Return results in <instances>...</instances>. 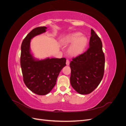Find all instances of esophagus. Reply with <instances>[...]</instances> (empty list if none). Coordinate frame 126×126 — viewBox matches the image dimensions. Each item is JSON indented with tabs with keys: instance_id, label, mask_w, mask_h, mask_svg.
<instances>
[{
	"instance_id": "34e87169",
	"label": "esophagus",
	"mask_w": 126,
	"mask_h": 126,
	"mask_svg": "<svg viewBox=\"0 0 126 126\" xmlns=\"http://www.w3.org/2000/svg\"><path fill=\"white\" fill-rule=\"evenodd\" d=\"M66 64H67V66L69 65V60L68 59H67V60H66Z\"/></svg>"
}]
</instances>
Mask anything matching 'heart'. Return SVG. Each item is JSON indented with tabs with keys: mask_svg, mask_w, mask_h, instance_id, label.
Listing matches in <instances>:
<instances>
[{
	"mask_svg": "<svg viewBox=\"0 0 126 126\" xmlns=\"http://www.w3.org/2000/svg\"><path fill=\"white\" fill-rule=\"evenodd\" d=\"M82 35L79 32L72 33L63 39L62 43L64 46L71 44L68 49V52L69 55H78L84 50L87 44V39L85 36H81Z\"/></svg>",
	"mask_w": 126,
	"mask_h": 126,
	"instance_id": "obj_1",
	"label": "heart"
}]
</instances>
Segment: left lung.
<instances>
[{"label":"left lung","instance_id":"8db88e82","mask_svg":"<svg viewBox=\"0 0 126 126\" xmlns=\"http://www.w3.org/2000/svg\"><path fill=\"white\" fill-rule=\"evenodd\" d=\"M105 58L100 38L91 29L89 47L83 54L72 58L70 83L80 94L91 93L99 85L104 74Z\"/></svg>","mask_w":126,"mask_h":126}]
</instances>
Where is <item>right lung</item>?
<instances>
[{
    "label": "right lung",
    "mask_w": 126,
    "mask_h": 126,
    "mask_svg": "<svg viewBox=\"0 0 126 126\" xmlns=\"http://www.w3.org/2000/svg\"><path fill=\"white\" fill-rule=\"evenodd\" d=\"M46 29V27L34 28L26 36L21 46L20 66L24 83L30 90L38 95H45L50 92L66 63L65 58L39 60L32 54L30 40L45 32Z\"/></svg>",
    "instance_id": "obj_1"
}]
</instances>
